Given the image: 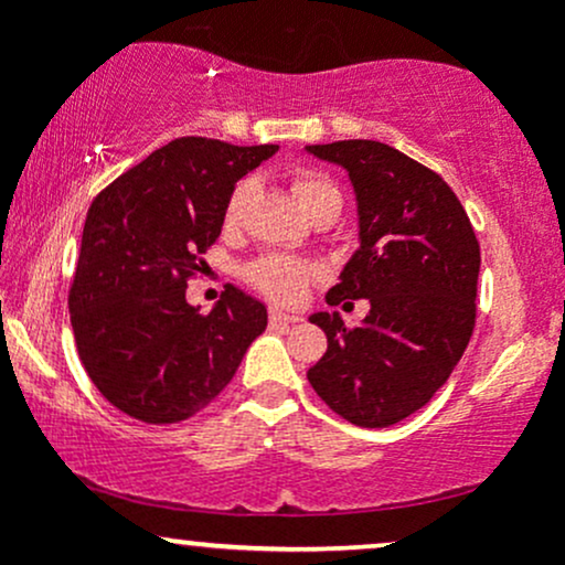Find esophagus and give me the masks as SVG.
I'll use <instances>...</instances> for the list:
<instances>
[{"label":"esophagus","mask_w":565,"mask_h":565,"mask_svg":"<svg viewBox=\"0 0 565 565\" xmlns=\"http://www.w3.org/2000/svg\"><path fill=\"white\" fill-rule=\"evenodd\" d=\"M268 319H270V323H274V327H291V323L302 321V319H300V316H291V313H281V310H278V308H270Z\"/></svg>","instance_id":"obj_1"}]
</instances>
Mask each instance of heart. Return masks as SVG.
Wrapping results in <instances>:
<instances>
[{
	"label": "heart",
	"mask_w": 565,
	"mask_h": 565,
	"mask_svg": "<svg viewBox=\"0 0 565 565\" xmlns=\"http://www.w3.org/2000/svg\"><path fill=\"white\" fill-rule=\"evenodd\" d=\"M291 191H295L297 201L308 210L310 217L321 215V212L327 210L340 212L342 206L340 188H337L334 180L327 178L323 172L297 170L291 174ZM255 193H257L255 178L238 180V183L233 185L228 204H225V223L242 225L244 217L249 215V206H252V199H255ZM244 276L252 287L260 289L263 295L270 297V300L291 305L302 300L310 284L319 278V268H316L313 263L300 260V257L270 252V255L257 257L255 263L246 265Z\"/></svg>",
	"instance_id": "heart-1"
}]
</instances>
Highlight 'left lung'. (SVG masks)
<instances>
[{"label":"left lung","instance_id":"1","mask_svg":"<svg viewBox=\"0 0 565 565\" xmlns=\"http://www.w3.org/2000/svg\"><path fill=\"white\" fill-rule=\"evenodd\" d=\"M308 151L345 167L359 201L361 246L327 302L369 300L359 327L310 316L329 348L308 380L348 423L395 425L436 395L468 348L481 246L446 180L393 146L337 140Z\"/></svg>","mask_w":565,"mask_h":565}]
</instances>
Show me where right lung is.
Segmentation results:
<instances>
[{"instance_id": "obj_1", "label": "right lung", "mask_w": 565, "mask_h": 565, "mask_svg": "<svg viewBox=\"0 0 565 565\" xmlns=\"http://www.w3.org/2000/svg\"><path fill=\"white\" fill-rule=\"evenodd\" d=\"M278 146L178 138L97 193L68 289L71 327L108 404L148 425L193 417L223 393L268 310L228 287L210 313L185 300L225 204Z\"/></svg>"}]
</instances>
